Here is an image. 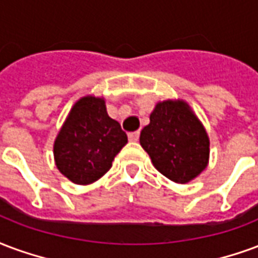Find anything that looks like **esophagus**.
<instances>
[{
	"mask_svg": "<svg viewBox=\"0 0 258 258\" xmlns=\"http://www.w3.org/2000/svg\"><path fill=\"white\" fill-rule=\"evenodd\" d=\"M127 137H129V140H131V142H137V140H139V137H140V132L139 131L131 132V133L127 135Z\"/></svg>",
	"mask_w": 258,
	"mask_h": 258,
	"instance_id": "esophagus-1",
	"label": "esophagus"
}]
</instances>
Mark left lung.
I'll return each instance as SVG.
<instances>
[{
	"instance_id": "8db88e82",
	"label": "left lung",
	"mask_w": 258,
	"mask_h": 258,
	"mask_svg": "<svg viewBox=\"0 0 258 258\" xmlns=\"http://www.w3.org/2000/svg\"><path fill=\"white\" fill-rule=\"evenodd\" d=\"M140 144L154 166L176 183H188L208 165L209 137L184 101L158 103Z\"/></svg>"
}]
</instances>
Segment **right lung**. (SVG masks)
<instances>
[{"label": "right lung", "instance_id": "add662e5", "mask_svg": "<svg viewBox=\"0 0 258 258\" xmlns=\"http://www.w3.org/2000/svg\"><path fill=\"white\" fill-rule=\"evenodd\" d=\"M126 143V133L108 116L104 100L86 96L75 103L56 137V166L73 183H93L110 170Z\"/></svg>", "mask_w": 258, "mask_h": 258}]
</instances>
